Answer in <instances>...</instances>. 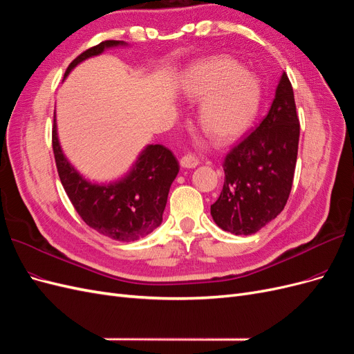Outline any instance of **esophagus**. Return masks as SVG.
Instances as JSON below:
<instances>
[{
	"instance_id": "1",
	"label": "esophagus",
	"mask_w": 354,
	"mask_h": 354,
	"mask_svg": "<svg viewBox=\"0 0 354 354\" xmlns=\"http://www.w3.org/2000/svg\"><path fill=\"white\" fill-rule=\"evenodd\" d=\"M198 158L194 156V154H185L184 157L180 158V166L185 167V169H194L198 166Z\"/></svg>"
}]
</instances>
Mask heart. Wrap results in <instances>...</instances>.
Returning a JSON list of instances; mask_svg holds the SVG:
<instances>
[{"mask_svg":"<svg viewBox=\"0 0 354 354\" xmlns=\"http://www.w3.org/2000/svg\"><path fill=\"white\" fill-rule=\"evenodd\" d=\"M179 93L189 102H200V127L218 142L241 136L252 127L261 102L257 76L226 55L189 64L180 75Z\"/></svg>","mask_w":354,"mask_h":354,"instance_id":"obj_1","label":"heart"}]
</instances>
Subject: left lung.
Masks as SVG:
<instances>
[{
    "instance_id": "left-lung-1",
    "label": "left lung",
    "mask_w": 354,
    "mask_h": 354,
    "mask_svg": "<svg viewBox=\"0 0 354 354\" xmlns=\"http://www.w3.org/2000/svg\"><path fill=\"white\" fill-rule=\"evenodd\" d=\"M299 138L292 86L283 72L266 118L225 157L223 188L210 207L216 225L252 235L277 218L291 192Z\"/></svg>"
}]
</instances>
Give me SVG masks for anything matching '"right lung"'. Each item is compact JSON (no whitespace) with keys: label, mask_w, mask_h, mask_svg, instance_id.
<instances>
[{"label":"right lung","mask_w":354,"mask_h":354,"mask_svg":"<svg viewBox=\"0 0 354 354\" xmlns=\"http://www.w3.org/2000/svg\"><path fill=\"white\" fill-rule=\"evenodd\" d=\"M119 45L127 44L102 41L84 51L67 67L64 77L89 57ZM53 151L67 197L82 221L93 230L116 241L129 243L160 226L170 185L179 172V163L169 148L160 144L147 145L122 179L110 184H94L79 174L63 154L54 113Z\"/></svg>","instance_id":"obj_1"}]
</instances>
